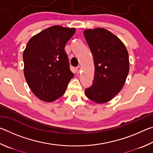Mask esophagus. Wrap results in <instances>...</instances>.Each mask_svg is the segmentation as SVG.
Masks as SVG:
<instances>
[{"mask_svg":"<svg viewBox=\"0 0 153 153\" xmlns=\"http://www.w3.org/2000/svg\"><path fill=\"white\" fill-rule=\"evenodd\" d=\"M76 72H77V74H79L80 71H81V70H82V68H81V67L78 66V67H76Z\"/></svg>","mask_w":153,"mask_h":153,"instance_id":"esophagus-1","label":"esophagus"}]
</instances>
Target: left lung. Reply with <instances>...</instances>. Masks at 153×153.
<instances>
[{
  "label": "left lung",
  "instance_id": "left-lung-1",
  "mask_svg": "<svg viewBox=\"0 0 153 153\" xmlns=\"http://www.w3.org/2000/svg\"><path fill=\"white\" fill-rule=\"evenodd\" d=\"M84 35L94 64L93 84L85 90V94L92 101L105 103L125 84L129 69L128 51L120 38L104 28L86 30Z\"/></svg>",
  "mask_w": 153,
  "mask_h": 153
}]
</instances>
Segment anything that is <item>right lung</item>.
Segmentation results:
<instances>
[{
  "label": "right lung",
  "instance_id": "add662e5",
  "mask_svg": "<svg viewBox=\"0 0 153 153\" xmlns=\"http://www.w3.org/2000/svg\"><path fill=\"white\" fill-rule=\"evenodd\" d=\"M75 32L76 28L53 25L28 41L23 54L24 76L39 99L55 101L64 94L74 77L65 46Z\"/></svg>",
  "mask_w": 153,
  "mask_h": 153
}]
</instances>
